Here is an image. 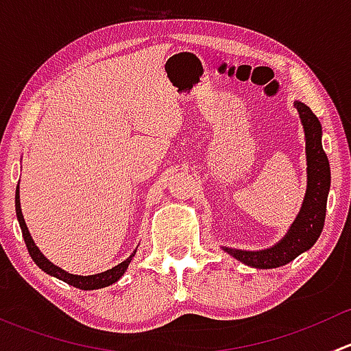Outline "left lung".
<instances>
[{
    "instance_id": "left-lung-1",
    "label": "left lung",
    "mask_w": 351,
    "mask_h": 351,
    "mask_svg": "<svg viewBox=\"0 0 351 351\" xmlns=\"http://www.w3.org/2000/svg\"><path fill=\"white\" fill-rule=\"evenodd\" d=\"M299 112L300 122L306 134V156H307V190L302 207L295 221L290 226L287 234L271 247L260 251H244L236 247L222 250L234 256L236 260L253 268H278L289 261L295 260L300 253L309 250L319 238L326 217V202L331 171H329L328 156L321 144V122L313 110L300 101H293Z\"/></svg>"
}]
</instances>
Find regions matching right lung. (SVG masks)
Here are the masks:
<instances>
[{"mask_svg": "<svg viewBox=\"0 0 351 351\" xmlns=\"http://www.w3.org/2000/svg\"><path fill=\"white\" fill-rule=\"evenodd\" d=\"M15 208H16V217H19V224H20V229H22L25 244H27V250H28V253H30L32 260H34L35 263H37V267L42 268V270H44L45 274H49V275H51V277L59 278V280L66 282V284L76 287V289L95 290V289H104V287H108V285L115 284V282L119 280V278L122 277L123 274H125V270H127V268H129L130 260H132L134 254H136V251H134V253L130 254V256L127 258V260H123L122 263H119V265H117V267L110 268V270L101 271V274H97V275H88V277H83V275L67 274V271L62 270V268L56 267L54 263H51V261H49L47 258H45L44 254L40 253V250H38V247L35 246L34 239H32L30 232H28L27 224H25L22 208H20V186H16Z\"/></svg>", "mask_w": 351, "mask_h": 351, "instance_id": "add662e5", "label": "right lung"}]
</instances>
